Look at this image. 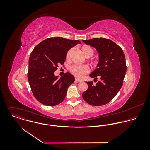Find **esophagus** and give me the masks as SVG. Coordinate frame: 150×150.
<instances>
[{
  "instance_id": "obj_1",
  "label": "esophagus",
  "mask_w": 150,
  "mask_h": 150,
  "mask_svg": "<svg viewBox=\"0 0 150 150\" xmlns=\"http://www.w3.org/2000/svg\"><path fill=\"white\" fill-rule=\"evenodd\" d=\"M75 81H77V82H79V83H81V82H82V81L81 80H79V79H75Z\"/></svg>"
}]
</instances>
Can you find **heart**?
<instances>
[{"label":"heart","mask_w":150,"mask_h":150,"mask_svg":"<svg viewBox=\"0 0 150 150\" xmlns=\"http://www.w3.org/2000/svg\"><path fill=\"white\" fill-rule=\"evenodd\" d=\"M82 52L83 54L86 56V57L89 58L92 57L93 55L94 51L93 49L87 45H84L81 48ZM73 51V48L70 49L66 54V59H69L70 54ZM70 72L76 77L79 79L83 78L86 74L89 72V69L87 66L85 65H80V64H74L71 66L70 69Z\"/></svg>","instance_id":"heart-1"}]
</instances>
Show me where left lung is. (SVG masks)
I'll list each match as a JSON object with an SVG mask.
<instances>
[{
    "mask_svg": "<svg viewBox=\"0 0 150 150\" xmlns=\"http://www.w3.org/2000/svg\"><path fill=\"white\" fill-rule=\"evenodd\" d=\"M83 41L95 48L99 54L96 69L89 76L95 80L100 77L101 80L95 86L92 81L86 82L88 88L82 96L92 106H103L113 99L122 86L127 72L124 53L120 46L110 39L100 38Z\"/></svg>",
    "mask_w": 150,
    "mask_h": 150,
    "instance_id": "obj_1",
    "label": "left lung"
}]
</instances>
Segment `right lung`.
Instances as JSON below:
<instances>
[{
  "label": "right lung",
  "instance_id": "right-lung-1",
  "mask_svg": "<svg viewBox=\"0 0 150 150\" xmlns=\"http://www.w3.org/2000/svg\"><path fill=\"white\" fill-rule=\"evenodd\" d=\"M81 42L61 37L50 38L37 45L29 59L28 79L35 98L45 106H54L64 101L67 88L74 81L70 73L60 79L54 71L64 64L67 51Z\"/></svg>",
  "mask_w": 150,
  "mask_h": 150
}]
</instances>
